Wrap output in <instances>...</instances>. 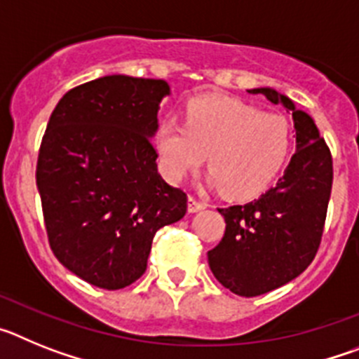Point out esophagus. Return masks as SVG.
I'll use <instances>...</instances> for the list:
<instances>
[{
    "mask_svg": "<svg viewBox=\"0 0 359 359\" xmlns=\"http://www.w3.org/2000/svg\"><path fill=\"white\" fill-rule=\"evenodd\" d=\"M205 207H207V205H205L203 201H199V199H196L194 196H190V198H189V212H190V214L203 210Z\"/></svg>",
    "mask_w": 359,
    "mask_h": 359,
    "instance_id": "esophagus-1",
    "label": "esophagus"
}]
</instances>
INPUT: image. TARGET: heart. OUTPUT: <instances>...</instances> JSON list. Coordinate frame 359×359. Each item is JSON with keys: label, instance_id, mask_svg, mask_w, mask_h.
Returning <instances> with one entry per match:
<instances>
[{"label": "heart", "instance_id": "obj_1", "mask_svg": "<svg viewBox=\"0 0 359 359\" xmlns=\"http://www.w3.org/2000/svg\"><path fill=\"white\" fill-rule=\"evenodd\" d=\"M291 145L286 116L230 97L194 98L187 104L185 122L169 116L154 131L167 180L183 182L207 160L208 183L233 199L264 192L284 169Z\"/></svg>", "mask_w": 359, "mask_h": 359}]
</instances>
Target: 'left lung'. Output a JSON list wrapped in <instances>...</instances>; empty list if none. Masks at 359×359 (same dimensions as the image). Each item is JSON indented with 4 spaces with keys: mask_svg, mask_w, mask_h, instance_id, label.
Instances as JSON below:
<instances>
[{
    "mask_svg": "<svg viewBox=\"0 0 359 359\" xmlns=\"http://www.w3.org/2000/svg\"><path fill=\"white\" fill-rule=\"evenodd\" d=\"M248 93L264 95L293 113L297 152L277 185L261 198L219 208L226 228L208 252V264L231 293L259 297L297 278L315 259L331 198L332 156L313 118L286 95L271 88Z\"/></svg>",
    "mask_w": 359,
    "mask_h": 359,
    "instance_id": "1",
    "label": "left lung"
}]
</instances>
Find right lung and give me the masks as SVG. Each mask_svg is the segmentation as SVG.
Returning <instances> with one entry per match:
<instances>
[{
  "mask_svg": "<svg viewBox=\"0 0 359 359\" xmlns=\"http://www.w3.org/2000/svg\"><path fill=\"white\" fill-rule=\"evenodd\" d=\"M161 79L107 75L69 90L48 120L37 189L53 255L102 290L144 275L152 237L185 215L187 194L158 174L152 136Z\"/></svg>",
  "mask_w": 359,
  "mask_h": 359,
  "instance_id": "1",
  "label": "right lung"
}]
</instances>
